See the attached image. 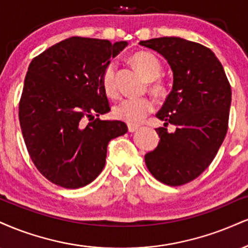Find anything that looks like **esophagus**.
<instances>
[{"label": "esophagus", "mask_w": 248, "mask_h": 248, "mask_svg": "<svg viewBox=\"0 0 248 248\" xmlns=\"http://www.w3.org/2000/svg\"><path fill=\"white\" fill-rule=\"evenodd\" d=\"M137 129H139V126H137V124H128V130H129L130 133L136 132Z\"/></svg>", "instance_id": "1"}]
</instances>
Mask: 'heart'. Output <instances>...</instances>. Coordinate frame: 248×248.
I'll use <instances>...</instances> for the list:
<instances>
[{"label":"heart","mask_w":248,"mask_h":248,"mask_svg":"<svg viewBox=\"0 0 248 248\" xmlns=\"http://www.w3.org/2000/svg\"><path fill=\"white\" fill-rule=\"evenodd\" d=\"M133 62L137 69L149 80L157 79L162 74L163 67L157 56L148 52L136 53L133 56ZM116 64L114 61L106 65L101 75V84L106 94L115 97L118 94V85L115 78ZM153 90L157 93H163L165 88L162 83L157 82L153 85ZM155 103L149 97H127L114 107V116L119 120L134 124H140L149 113L154 109Z\"/></svg>","instance_id":"obj_1"}]
</instances>
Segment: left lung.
I'll list each match as a JSON object with an SVG mask.
<instances>
[{"label": "left lung", "mask_w": 248, "mask_h": 248, "mask_svg": "<svg viewBox=\"0 0 248 248\" xmlns=\"http://www.w3.org/2000/svg\"><path fill=\"white\" fill-rule=\"evenodd\" d=\"M168 61L173 73L172 91L156 116L157 148L144 156L157 180L180 186L198 178L216 156L228 132L231 86L219 60L203 45L179 37L140 41ZM174 124L170 133L166 128Z\"/></svg>", "instance_id": "1"}]
</instances>
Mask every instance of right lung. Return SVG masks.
<instances>
[{
	"instance_id": "right-lung-1",
	"label": "right lung",
	"mask_w": 248,
	"mask_h": 248,
	"mask_svg": "<svg viewBox=\"0 0 248 248\" xmlns=\"http://www.w3.org/2000/svg\"><path fill=\"white\" fill-rule=\"evenodd\" d=\"M127 41L71 37L32 60L24 80L19 124L35 168L64 188L94 180L111 140L127 133L122 121L100 120L111 111L101 75Z\"/></svg>"
}]
</instances>
